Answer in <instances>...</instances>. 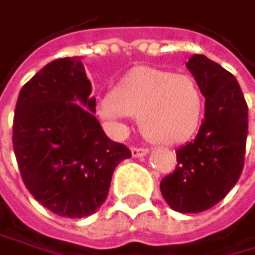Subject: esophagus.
I'll use <instances>...</instances> for the list:
<instances>
[{
  "mask_svg": "<svg viewBox=\"0 0 255 255\" xmlns=\"http://www.w3.org/2000/svg\"><path fill=\"white\" fill-rule=\"evenodd\" d=\"M148 153V148H139V146H131V154L133 157H142Z\"/></svg>",
  "mask_w": 255,
  "mask_h": 255,
  "instance_id": "obj_1",
  "label": "esophagus"
}]
</instances>
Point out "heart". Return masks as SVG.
Listing matches in <instances>:
<instances>
[{
	"mask_svg": "<svg viewBox=\"0 0 255 255\" xmlns=\"http://www.w3.org/2000/svg\"><path fill=\"white\" fill-rule=\"evenodd\" d=\"M203 101L197 84L187 75L137 67L99 105L101 116L119 124L137 116L140 131L156 143H177L199 127Z\"/></svg>",
	"mask_w": 255,
	"mask_h": 255,
	"instance_id": "b5f03b06",
	"label": "heart"
}]
</instances>
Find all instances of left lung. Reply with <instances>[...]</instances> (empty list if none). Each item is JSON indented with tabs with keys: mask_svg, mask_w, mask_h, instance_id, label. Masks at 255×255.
I'll return each mask as SVG.
<instances>
[{
	"mask_svg": "<svg viewBox=\"0 0 255 255\" xmlns=\"http://www.w3.org/2000/svg\"><path fill=\"white\" fill-rule=\"evenodd\" d=\"M205 115L194 140L176 151V170L160 182L166 203L179 213H202L219 203L237 183L248 136V105L234 75L203 55L187 62Z\"/></svg>",
	"mask_w": 255,
	"mask_h": 255,
	"instance_id": "left-lung-1",
	"label": "left lung"
}]
</instances>
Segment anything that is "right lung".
<instances>
[{"mask_svg":"<svg viewBox=\"0 0 255 255\" xmlns=\"http://www.w3.org/2000/svg\"><path fill=\"white\" fill-rule=\"evenodd\" d=\"M95 112L79 58L48 62L16 101L12 140L22 182L61 217L93 214L107 199L118 163L131 157L125 145L107 137Z\"/></svg>","mask_w":255,"mask_h":255,"instance_id":"obj_1","label":"right lung"}]
</instances>
